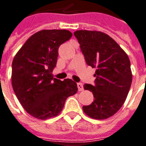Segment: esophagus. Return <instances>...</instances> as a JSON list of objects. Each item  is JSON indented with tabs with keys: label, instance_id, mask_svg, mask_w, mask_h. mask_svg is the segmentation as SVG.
Returning a JSON list of instances; mask_svg holds the SVG:
<instances>
[{
	"label": "esophagus",
	"instance_id": "obj_1",
	"mask_svg": "<svg viewBox=\"0 0 146 146\" xmlns=\"http://www.w3.org/2000/svg\"><path fill=\"white\" fill-rule=\"evenodd\" d=\"M78 88V91H83L84 90V87H83V85H82V83H78L77 84Z\"/></svg>",
	"mask_w": 146,
	"mask_h": 146
}]
</instances>
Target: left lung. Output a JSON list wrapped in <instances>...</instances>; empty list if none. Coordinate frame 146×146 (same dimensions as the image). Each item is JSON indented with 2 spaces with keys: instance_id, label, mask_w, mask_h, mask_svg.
I'll return each instance as SVG.
<instances>
[{
  "instance_id": "obj_1",
  "label": "left lung",
  "mask_w": 146,
  "mask_h": 146,
  "mask_svg": "<svg viewBox=\"0 0 146 146\" xmlns=\"http://www.w3.org/2000/svg\"><path fill=\"white\" fill-rule=\"evenodd\" d=\"M88 65L97 68L95 85L85 84L95 100L83 106L87 115L95 119H108L121 108L131 87L132 74L126 53L110 36L96 31L74 33Z\"/></svg>"
}]
</instances>
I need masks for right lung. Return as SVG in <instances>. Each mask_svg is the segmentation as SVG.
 <instances>
[{
    "label": "right lung",
    "instance_id": "add662e5",
    "mask_svg": "<svg viewBox=\"0 0 146 146\" xmlns=\"http://www.w3.org/2000/svg\"><path fill=\"white\" fill-rule=\"evenodd\" d=\"M68 30H42L31 36L12 62V87L27 113L38 119L55 117L67 98L77 92L76 82L53 77L58 48L72 38Z\"/></svg>",
    "mask_w": 146,
    "mask_h": 146
}]
</instances>
